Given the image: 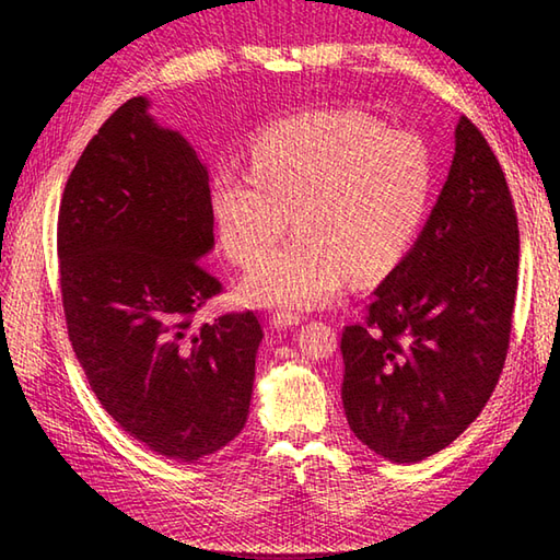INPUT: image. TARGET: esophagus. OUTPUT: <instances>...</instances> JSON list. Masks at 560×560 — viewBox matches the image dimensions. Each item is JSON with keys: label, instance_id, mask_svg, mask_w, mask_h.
I'll list each match as a JSON object with an SVG mask.
<instances>
[{"label": "esophagus", "instance_id": "1", "mask_svg": "<svg viewBox=\"0 0 560 560\" xmlns=\"http://www.w3.org/2000/svg\"><path fill=\"white\" fill-rule=\"evenodd\" d=\"M301 315L299 313H287V311H281V313H273L271 317H269V325H271V329H289V327H295V325H301Z\"/></svg>", "mask_w": 560, "mask_h": 560}]
</instances>
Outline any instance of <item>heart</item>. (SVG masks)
I'll use <instances>...</instances> for the list:
<instances>
[{"label":"heart","mask_w":560,"mask_h":560,"mask_svg":"<svg viewBox=\"0 0 560 560\" xmlns=\"http://www.w3.org/2000/svg\"><path fill=\"white\" fill-rule=\"evenodd\" d=\"M428 141L359 108L317 110L261 129L249 171L223 163L209 185L211 219L241 267L268 254L290 213L300 235L243 281L253 303L311 311L359 279L389 271L419 235L433 199Z\"/></svg>","instance_id":"heart-1"}]
</instances>
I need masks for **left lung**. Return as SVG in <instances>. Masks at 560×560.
<instances>
[{"label": "left lung", "instance_id": "left-lung-1", "mask_svg": "<svg viewBox=\"0 0 560 560\" xmlns=\"http://www.w3.org/2000/svg\"><path fill=\"white\" fill-rule=\"evenodd\" d=\"M520 231L489 141L467 117L413 247L341 335V401L375 455L413 464L477 419L501 377L517 293Z\"/></svg>", "mask_w": 560, "mask_h": 560}]
</instances>
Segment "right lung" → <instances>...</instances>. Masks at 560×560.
Masks as SVG:
<instances>
[{"mask_svg":"<svg viewBox=\"0 0 560 560\" xmlns=\"http://www.w3.org/2000/svg\"><path fill=\"white\" fill-rule=\"evenodd\" d=\"M120 105L71 171L57 219L59 287L77 359L103 409L159 455L197 462L243 431L261 327L195 315L221 283L209 171L192 144Z\"/></svg>","mask_w":560,"mask_h":560,"instance_id":"1","label":"right lung"}]
</instances>
